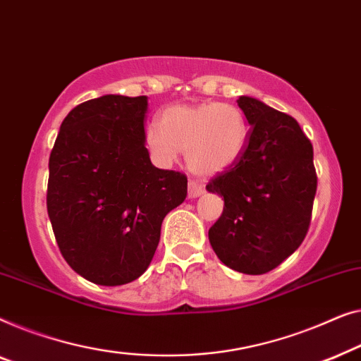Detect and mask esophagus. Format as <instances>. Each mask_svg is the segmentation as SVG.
Here are the masks:
<instances>
[{"label": "esophagus", "mask_w": 361, "mask_h": 361, "mask_svg": "<svg viewBox=\"0 0 361 361\" xmlns=\"http://www.w3.org/2000/svg\"><path fill=\"white\" fill-rule=\"evenodd\" d=\"M202 192H204V186L195 180H190V183H188V195H190V197H197Z\"/></svg>", "instance_id": "obj_1"}]
</instances>
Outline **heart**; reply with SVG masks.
I'll use <instances>...</instances> for the list:
<instances>
[{"mask_svg":"<svg viewBox=\"0 0 361 361\" xmlns=\"http://www.w3.org/2000/svg\"><path fill=\"white\" fill-rule=\"evenodd\" d=\"M147 142L161 161L170 164L186 150L188 166L201 175L229 169L247 144V123L237 106L202 103L171 106L160 116L159 126L147 129Z\"/></svg>","mask_w":361,"mask_h":361,"instance_id":"1","label":"heart"}]
</instances>
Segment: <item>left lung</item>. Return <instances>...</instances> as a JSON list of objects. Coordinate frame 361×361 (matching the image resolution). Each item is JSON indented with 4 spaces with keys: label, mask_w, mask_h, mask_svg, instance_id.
Instances as JSON below:
<instances>
[{
    "label": "left lung",
    "mask_w": 361,
    "mask_h": 361,
    "mask_svg": "<svg viewBox=\"0 0 361 361\" xmlns=\"http://www.w3.org/2000/svg\"><path fill=\"white\" fill-rule=\"evenodd\" d=\"M237 104L250 129L238 160L206 185L224 197L209 242L232 270L263 275L306 237L317 190L314 152L293 116L248 96Z\"/></svg>",
    "instance_id": "8db88e82"
}]
</instances>
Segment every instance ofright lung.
Here are the masks:
<instances>
[{
	"label": "right lung",
	"mask_w": 361,
	"mask_h": 361,
	"mask_svg": "<svg viewBox=\"0 0 361 361\" xmlns=\"http://www.w3.org/2000/svg\"><path fill=\"white\" fill-rule=\"evenodd\" d=\"M147 96L85 101L60 126L49 159L47 212L75 271L119 286L149 268L164 217L185 201L188 178L152 165Z\"/></svg>",
	"instance_id": "obj_1"
}]
</instances>
